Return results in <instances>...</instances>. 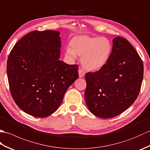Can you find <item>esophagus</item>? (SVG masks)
Masks as SVG:
<instances>
[{
    "instance_id": "esophagus-1",
    "label": "esophagus",
    "mask_w": 150,
    "mask_h": 150,
    "mask_svg": "<svg viewBox=\"0 0 150 150\" xmlns=\"http://www.w3.org/2000/svg\"><path fill=\"white\" fill-rule=\"evenodd\" d=\"M85 75V72H84V69H79V77H83Z\"/></svg>"
}]
</instances>
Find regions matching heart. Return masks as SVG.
<instances>
[{"mask_svg":"<svg viewBox=\"0 0 150 150\" xmlns=\"http://www.w3.org/2000/svg\"><path fill=\"white\" fill-rule=\"evenodd\" d=\"M71 47H67L66 54L75 59L77 55L81 57V64L89 71L99 70L110 59L112 44L106 37L81 35L75 37L70 42Z\"/></svg>","mask_w":150,"mask_h":150,"instance_id":"heart-1","label":"heart"}]
</instances>
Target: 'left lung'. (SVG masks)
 <instances>
[{"instance_id": "1", "label": "left lung", "mask_w": 150, "mask_h": 150, "mask_svg": "<svg viewBox=\"0 0 150 150\" xmlns=\"http://www.w3.org/2000/svg\"><path fill=\"white\" fill-rule=\"evenodd\" d=\"M143 73L142 60L133 46L124 38H115L106 64L86 74L84 97L88 109L103 119L122 113L137 98Z\"/></svg>"}]
</instances>
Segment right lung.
I'll use <instances>...</instances> for the list:
<instances>
[{"label": "right lung", "instance_id": "add662e5", "mask_svg": "<svg viewBox=\"0 0 150 150\" xmlns=\"http://www.w3.org/2000/svg\"><path fill=\"white\" fill-rule=\"evenodd\" d=\"M59 35L57 31H33L19 40L8 56L11 96L22 111L34 117L55 112L66 90L79 78L77 65L59 59Z\"/></svg>", "mask_w": 150, "mask_h": 150}]
</instances>
